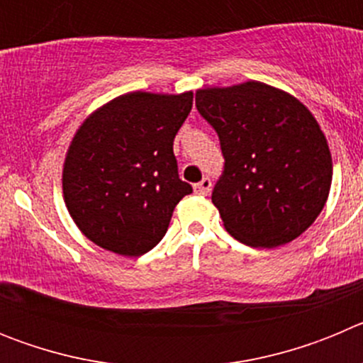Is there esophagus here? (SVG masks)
I'll use <instances>...</instances> for the list:
<instances>
[{"mask_svg":"<svg viewBox=\"0 0 363 363\" xmlns=\"http://www.w3.org/2000/svg\"><path fill=\"white\" fill-rule=\"evenodd\" d=\"M211 187H213V182H211L209 178H203L201 182L194 184V192H196V194H201V196H205V194H209L211 192Z\"/></svg>","mask_w":363,"mask_h":363,"instance_id":"obj_1","label":"esophagus"}]
</instances>
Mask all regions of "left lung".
<instances>
[{
  "instance_id": "8db88e82",
  "label": "left lung",
  "mask_w": 363,
  "mask_h": 363,
  "mask_svg": "<svg viewBox=\"0 0 363 363\" xmlns=\"http://www.w3.org/2000/svg\"><path fill=\"white\" fill-rule=\"evenodd\" d=\"M196 107L225 158L213 203L227 233L272 249L309 229L333 179L331 150L309 108L259 82L200 89Z\"/></svg>"
}]
</instances>
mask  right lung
I'll list each match as a JSON object with an SVG mask.
<instances>
[{
  "instance_id": "right-lung-1",
  "label": "right lung",
  "mask_w": 363,
  "mask_h": 363,
  "mask_svg": "<svg viewBox=\"0 0 363 363\" xmlns=\"http://www.w3.org/2000/svg\"><path fill=\"white\" fill-rule=\"evenodd\" d=\"M191 108L192 92H127L76 130L63 163V198L91 242L142 256L165 236L174 207L192 192L172 150Z\"/></svg>"
}]
</instances>
